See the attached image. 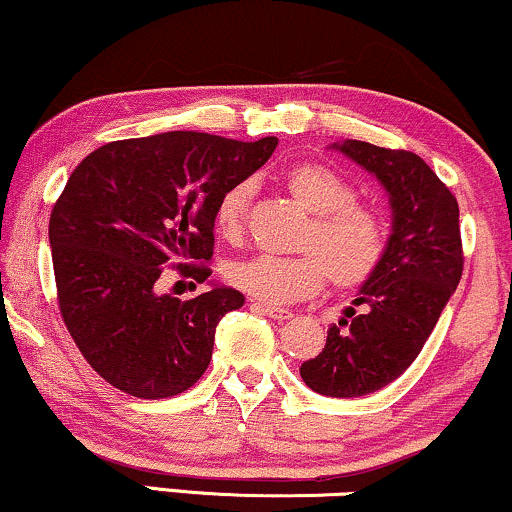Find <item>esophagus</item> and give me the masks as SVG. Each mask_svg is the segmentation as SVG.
<instances>
[{
  "instance_id": "obj_1",
  "label": "esophagus",
  "mask_w": 512,
  "mask_h": 512,
  "mask_svg": "<svg viewBox=\"0 0 512 512\" xmlns=\"http://www.w3.org/2000/svg\"><path fill=\"white\" fill-rule=\"evenodd\" d=\"M251 308H254V311H261L263 315H268V318L277 320V323H285V320L292 318V311H287V308H275V306L261 304V301H254Z\"/></svg>"
}]
</instances>
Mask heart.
I'll return each mask as SVG.
<instances>
[{
  "mask_svg": "<svg viewBox=\"0 0 512 512\" xmlns=\"http://www.w3.org/2000/svg\"><path fill=\"white\" fill-rule=\"evenodd\" d=\"M287 192L313 220L301 237L299 256H249L227 266V280L239 292L263 304H289L325 287L327 277L337 289L365 285L382 266L389 246L384 220L356 204V189L323 163H296L285 173ZM249 182H237L216 206V230L237 239L244 230Z\"/></svg>",
  "mask_w": 512,
  "mask_h": 512,
  "instance_id": "heart-1",
  "label": "heart"
}]
</instances>
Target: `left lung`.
Wrapping results in <instances>:
<instances>
[{
	"label": "left lung",
	"mask_w": 512,
	"mask_h": 512,
	"mask_svg": "<svg viewBox=\"0 0 512 512\" xmlns=\"http://www.w3.org/2000/svg\"><path fill=\"white\" fill-rule=\"evenodd\" d=\"M332 149L377 178L391 208L380 270L330 325L325 349L299 368L306 387L351 399L387 387L418 358L463 275V246L458 201L418 154L358 140Z\"/></svg>",
	"instance_id": "left-lung-1"
}]
</instances>
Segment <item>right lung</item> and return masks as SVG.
<instances>
[{"mask_svg":"<svg viewBox=\"0 0 512 512\" xmlns=\"http://www.w3.org/2000/svg\"><path fill=\"white\" fill-rule=\"evenodd\" d=\"M275 147L277 137L175 130L104 144L71 173L49 218L59 308L85 361L116 389L168 399L206 372L220 318L244 294L211 282L180 301L156 282L170 258L197 261L180 273L208 280L220 197Z\"/></svg>","mask_w":512,"mask_h":512,"instance_id":"obj_1","label":"right lung"}]
</instances>
